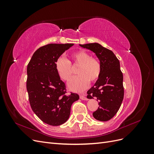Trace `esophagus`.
<instances>
[{"label":"esophagus","mask_w":154,"mask_h":154,"mask_svg":"<svg viewBox=\"0 0 154 154\" xmlns=\"http://www.w3.org/2000/svg\"><path fill=\"white\" fill-rule=\"evenodd\" d=\"M80 99L82 100H87V98L85 97V95H80Z\"/></svg>","instance_id":"34e87169"}]
</instances>
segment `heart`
Masks as SVG:
<instances>
[{"mask_svg":"<svg viewBox=\"0 0 154 154\" xmlns=\"http://www.w3.org/2000/svg\"><path fill=\"white\" fill-rule=\"evenodd\" d=\"M79 67V76L69 83V87L74 91H82L87 87L91 82H96L100 76L101 67L96 58L91 57L85 51H79L71 55V61L63 57L58 58L55 63V68L62 80L69 82L74 76L71 66Z\"/></svg>","mask_w":154,"mask_h":154,"instance_id":"1","label":"heart"}]
</instances>
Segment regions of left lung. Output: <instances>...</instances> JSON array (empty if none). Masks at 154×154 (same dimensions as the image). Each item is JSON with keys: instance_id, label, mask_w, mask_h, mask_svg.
Segmentation results:
<instances>
[{"instance_id": "left-lung-1", "label": "left lung", "mask_w": 154, "mask_h": 154, "mask_svg": "<svg viewBox=\"0 0 154 154\" xmlns=\"http://www.w3.org/2000/svg\"><path fill=\"white\" fill-rule=\"evenodd\" d=\"M94 52L98 58L101 71L94 85L87 91V98L95 97L99 107L92 115L101 122H106L118 112L124 97L123 76L119 60L112 51L97 43L80 44Z\"/></svg>"}]
</instances>
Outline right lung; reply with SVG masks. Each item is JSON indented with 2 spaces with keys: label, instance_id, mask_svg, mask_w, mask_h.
Instances as JSON below:
<instances>
[{
  "label": "right lung",
  "instance_id": "obj_1",
  "mask_svg": "<svg viewBox=\"0 0 154 154\" xmlns=\"http://www.w3.org/2000/svg\"><path fill=\"white\" fill-rule=\"evenodd\" d=\"M73 44H49L34 53L27 65L26 88L32 111L46 124L58 126L66 122L71 107L79 95H67L66 84L55 68L57 60Z\"/></svg>",
  "mask_w": 154,
  "mask_h": 154
}]
</instances>
